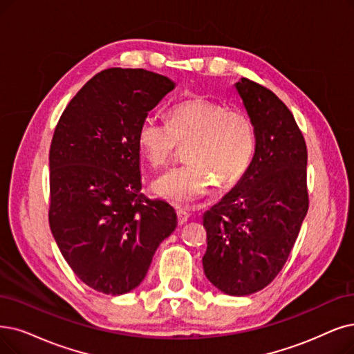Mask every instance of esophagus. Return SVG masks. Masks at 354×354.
Instances as JSON below:
<instances>
[{
    "mask_svg": "<svg viewBox=\"0 0 354 354\" xmlns=\"http://www.w3.org/2000/svg\"><path fill=\"white\" fill-rule=\"evenodd\" d=\"M187 219H189V214H187V212H186L185 209L178 207V209H177V221H178V223H180V225L185 223Z\"/></svg>",
    "mask_w": 354,
    "mask_h": 354,
    "instance_id": "1",
    "label": "esophagus"
}]
</instances>
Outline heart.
Listing matches in <instances>:
<instances>
[{
    "instance_id": "b5f03b06",
    "label": "heart",
    "mask_w": 354,
    "mask_h": 354,
    "mask_svg": "<svg viewBox=\"0 0 354 354\" xmlns=\"http://www.w3.org/2000/svg\"><path fill=\"white\" fill-rule=\"evenodd\" d=\"M140 155L155 168L165 167L181 145L189 162L169 169L153 183L167 202L189 206L215 185L243 178L257 149V131L250 113L206 97H190L167 113V123L147 118L136 135Z\"/></svg>"
}]
</instances>
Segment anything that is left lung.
<instances>
[{
  "mask_svg": "<svg viewBox=\"0 0 354 354\" xmlns=\"http://www.w3.org/2000/svg\"><path fill=\"white\" fill-rule=\"evenodd\" d=\"M236 90L256 123L257 149L236 187L203 218V270L232 296L270 285L283 268L308 212V151L286 104L261 84L243 78Z\"/></svg>",
  "mask_w": 354,
  "mask_h": 354,
  "instance_id": "1",
  "label": "left lung"
}]
</instances>
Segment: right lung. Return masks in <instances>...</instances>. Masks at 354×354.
I'll return each instance as SVG.
<instances>
[{
  "label": "right lung",
  "mask_w": 354,
  "mask_h": 354,
  "mask_svg": "<svg viewBox=\"0 0 354 354\" xmlns=\"http://www.w3.org/2000/svg\"><path fill=\"white\" fill-rule=\"evenodd\" d=\"M174 88L147 69L109 68L74 95L49 151V225L80 280L122 295L144 280L155 250L176 230L173 206L140 189L136 135Z\"/></svg>",
  "instance_id": "add662e5"
}]
</instances>
